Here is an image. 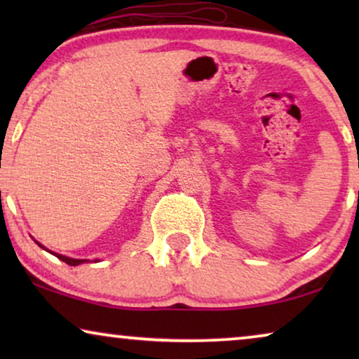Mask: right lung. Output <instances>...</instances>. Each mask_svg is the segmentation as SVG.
Returning a JSON list of instances; mask_svg holds the SVG:
<instances>
[{"label":"right lung","instance_id":"add662e5","mask_svg":"<svg viewBox=\"0 0 359 359\" xmlns=\"http://www.w3.org/2000/svg\"><path fill=\"white\" fill-rule=\"evenodd\" d=\"M37 245L39 247H42L41 243L37 242ZM43 248V247H42ZM43 250H47V248H43ZM52 253V252H50ZM52 255H55V257L58 258V259H62V262H65L67 264H70V266H76V264H81V263H88V259H76V258H68V257H63V255H58V253H52ZM95 262H97V259H95Z\"/></svg>","mask_w":359,"mask_h":359}]
</instances>
